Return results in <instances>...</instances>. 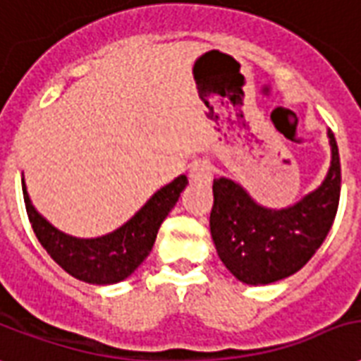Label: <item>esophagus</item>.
Returning a JSON list of instances; mask_svg holds the SVG:
<instances>
[{
	"label": "esophagus",
	"mask_w": 361,
	"mask_h": 361,
	"mask_svg": "<svg viewBox=\"0 0 361 361\" xmlns=\"http://www.w3.org/2000/svg\"><path fill=\"white\" fill-rule=\"evenodd\" d=\"M212 166L207 160H195L189 168V178L193 181H210L212 180Z\"/></svg>",
	"instance_id": "esophagus-1"
}]
</instances>
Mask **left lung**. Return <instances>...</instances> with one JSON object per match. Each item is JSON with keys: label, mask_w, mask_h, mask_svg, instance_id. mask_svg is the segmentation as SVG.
I'll return each mask as SVG.
<instances>
[{"label": "left lung", "mask_w": 361, "mask_h": 361, "mask_svg": "<svg viewBox=\"0 0 361 361\" xmlns=\"http://www.w3.org/2000/svg\"><path fill=\"white\" fill-rule=\"evenodd\" d=\"M331 164L323 181L295 204L264 207L231 178H216L210 235L235 279L269 285L304 268L329 233L341 197V160L327 130Z\"/></svg>", "instance_id": "8db88e82"}]
</instances>
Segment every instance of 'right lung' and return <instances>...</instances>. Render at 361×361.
I'll return each mask as SVG.
<instances>
[{
	"label": "right lung",
	"instance_id": "obj_1",
	"mask_svg": "<svg viewBox=\"0 0 361 361\" xmlns=\"http://www.w3.org/2000/svg\"><path fill=\"white\" fill-rule=\"evenodd\" d=\"M188 176L181 173L160 188L128 221L111 233L99 237H74L61 231L39 214L32 204L23 173V193L32 229L47 255L66 274L90 285H114L128 279L140 268L154 245L160 224L180 201L188 188Z\"/></svg>",
	"mask_w": 361,
	"mask_h": 361
}]
</instances>
